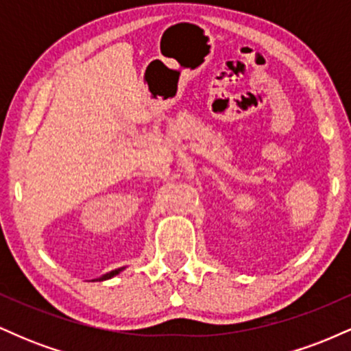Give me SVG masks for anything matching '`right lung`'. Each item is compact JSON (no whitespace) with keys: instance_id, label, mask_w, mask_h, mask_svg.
<instances>
[{"instance_id":"1","label":"right lung","mask_w":351,"mask_h":351,"mask_svg":"<svg viewBox=\"0 0 351 351\" xmlns=\"http://www.w3.org/2000/svg\"><path fill=\"white\" fill-rule=\"evenodd\" d=\"M125 267H120V269H115V271H110V272H107V274H104L102 277H99V279H95V280H107V279H112V277H115L117 274H120L123 271Z\"/></svg>"}]
</instances>
